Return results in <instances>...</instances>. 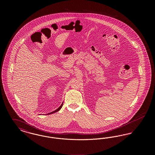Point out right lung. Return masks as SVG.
Returning <instances> with one entry per match:
<instances>
[{"label":"right lung","mask_w":155,"mask_h":155,"mask_svg":"<svg viewBox=\"0 0 155 155\" xmlns=\"http://www.w3.org/2000/svg\"><path fill=\"white\" fill-rule=\"evenodd\" d=\"M63 103H62V104L60 105V106L59 107L58 109H57L56 110H55L53 111H52V112H51V113H48L47 114H52V113H56V112H57V111H58L60 110L61 109V108L62 107V106H63Z\"/></svg>","instance_id":"1"}]
</instances>
